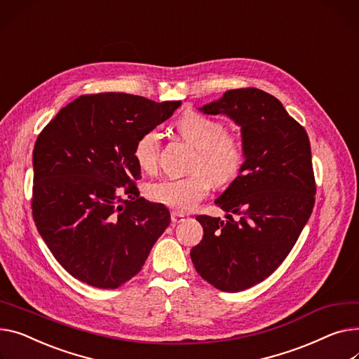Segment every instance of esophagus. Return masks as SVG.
Returning <instances> with one entry per match:
<instances>
[{
    "label": "esophagus",
    "mask_w": 359,
    "mask_h": 359,
    "mask_svg": "<svg viewBox=\"0 0 359 359\" xmlns=\"http://www.w3.org/2000/svg\"><path fill=\"white\" fill-rule=\"evenodd\" d=\"M172 221H173L175 224L183 222V221H184V215H183V213H179V212H172Z\"/></svg>",
    "instance_id": "esophagus-1"
}]
</instances>
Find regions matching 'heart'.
<instances>
[{
	"instance_id": "heart-1",
	"label": "heart",
	"mask_w": 359,
	"mask_h": 359,
	"mask_svg": "<svg viewBox=\"0 0 359 359\" xmlns=\"http://www.w3.org/2000/svg\"><path fill=\"white\" fill-rule=\"evenodd\" d=\"M176 130L182 140L196 150L194 170L198 173L153 182L147 186V195L153 202L187 212L209 194L212 182L224 186L240 176L245 163V147L240 137L224 133V126L217 119L198 112H186L176 123ZM158 149V130H150L138 138L134 158L142 170L156 169Z\"/></svg>"
}]
</instances>
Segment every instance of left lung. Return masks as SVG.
I'll return each mask as SVG.
<instances>
[{"instance_id": "1", "label": "left lung", "mask_w": 359, "mask_h": 359, "mask_svg": "<svg viewBox=\"0 0 359 359\" xmlns=\"http://www.w3.org/2000/svg\"><path fill=\"white\" fill-rule=\"evenodd\" d=\"M199 111L232 119L245 147L240 176L215 201L238 219L199 215L203 238L190 251L203 280L235 293L274 273L307 224L316 194L312 151L306 130L261 89L226 90Z\"/></svg>"}]
</instances>
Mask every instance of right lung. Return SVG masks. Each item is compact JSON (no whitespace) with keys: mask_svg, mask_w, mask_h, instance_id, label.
<instances>
[{"mask_svg":"<svg viewBox=\"0 0 359 359\" xmlns=\"http://www.w3.org/2000/svg\"><path fill=\"white\" fill-rule=\"evenodd\" d=\"M180 105L119 92L83 95L37 137L33 218L70 276L116 289L144 266L170 212L140 196L134 149Z\"/></svg>","mask_w":359,"mask_h":359,"instance_id":"add662e5","label":"right lung"}]
</instances>
